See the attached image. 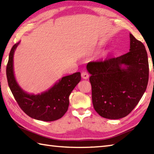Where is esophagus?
I'll return each instance as SVG.
<instances>
[{
  "label": "esophagus",
  "mask_w": 154,
  "mask_h": 154,
  "mask_svg": "<svg viewBox=\"0 0 154 154\" xmlns=\"http://www.w3.org/2000/svg\"><path fill=\"white\" fill-rule=\"evenodd\" d=\"M82 77L84 79H87L89 77V74L86 71H83L82 72Z\"/></svg>",
  "instance_id": "esophagus-1"
}]
</instances>
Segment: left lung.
<instances>
[{"label":"left lung","instance_id":"left-lung-1","mask_svg":"<svg viewBox=\"0 0 154 154\" xmlns=\"http://www.w3.org/2000/svg\"><path fill=\"white\" fill-rule=\"evenodd\" d=\"M130 51L117 58L88 62L94 108L101 117L118 119L139 103L149 79L147 54L143 43L130 34Z\"/></svg>","mask_w":154,"mask_h":154}]
</instances>
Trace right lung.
Returning <instances> with one entry per match:
<instances>
[{
    "mask_svg": "<svg viewBox=\"0 0 154 154\" xmlns=\"http://www.w3.org/2000/svg\"><path fill=\"white\" fill-rule=\"evenodd\" d=\"M20 43L12 47L7 65V78L10 90L20 107L33 119L52 122L61 118L67 111L69 96L81 80L79 72L63 77L50 89L41 94H29L18 85L14 73V54Z\"/></svg>",
    "mask_w": 154,
    "mask_h": 154,
    "instance_id": "add662e5",
    "label": "right lung"
}]
</instances>
